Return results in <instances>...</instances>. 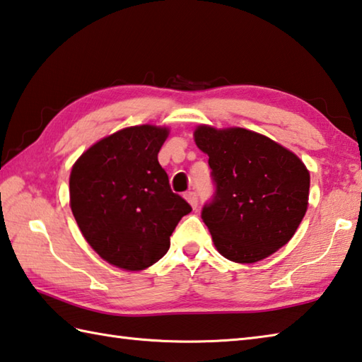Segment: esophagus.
Masks as SVG:
<instances>
[{"label": "esophagus", "instance_id": "34e87169", "mask_svg": "<svg viewBox=\"0 0 362 362\" xmlns=\"http://www.w3.org/2000/svg\"><path fill=\"white\" fill-rule=\"evenodd\" d=\"M185 199L189 202V206H192L193 209L198 207V194H196L194 192H188L185 194Z\"/></svg>", "mask_w": 362, "mask_h": 362}]
</instances>
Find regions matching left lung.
Masks as SVG:
<instances>
[{
  "label": "left lung",
  "mask_w": 362,
  "mask_h": 362,
  "mask_svg": "<svg viewBox=\"0 0 362 362\" xmlns=\"http://www.w3.org/2000/svg\"><path fill=\"white\" fill-rule=\"evenodd\" d=\"M194 142L209 155L215 193L201 218L216 250L256 262L288 244L307 212L310 174L298 156L244 128L201 124Z\"/></svg>",
  "instance_id": "obj_1"
}]
</instances>
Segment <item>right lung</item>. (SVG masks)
<instances>
[{"instance_id":"1","label":"right lung","mask_w":362,"mask_h":362,"mask_svg":"<svg viewBox=\"0 0 362 362\" xmlns=\"http://www.w3.org/2000/svg\"><path fill=\"white\" fill-rule=\"evenodd\" d=\"M168 134L153 124L120 129L91 146L71 170V210L85 240L124 271L161 259L177 223L192 212L158 163Z\"/></svg>"}]
</instances>
